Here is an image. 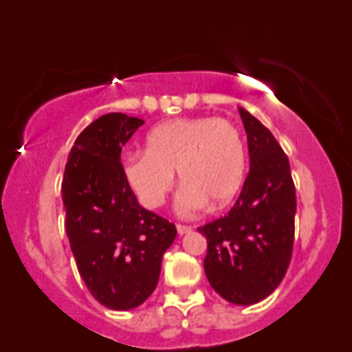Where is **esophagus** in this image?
Returning a JSON list of instances; mask_svg holds the SVG:
<instances>
[{
	"label": "esophagus",
	"instance_id": "1",
	"mask_svg": "<svg viewBox=\"0 0 352 352\" xmlns=\"http://www.w3.org/2000/svg\"><path fill=\"white\" fill-rule=\"evenodd\" d=\"M192 232V227H188V225H177V233L179 235H187V233Z\"/></svg>",
	"mask_w": 352,
	"mask_h": 352
}]
</instances>
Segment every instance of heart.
I'll use <instances>...</instances> for the list:
<instances>
[{
    "instance_id": "obj_1",
    "label": "heart",
    "mask_w": 352,
    "mask_h": 352,
    "mask_svg": "<svg viewBox=\"0 0 352 352\" xmlns=\"http://www.w3.org/2000/svg\"><path fill=\"white\" fill-rule=\"evenodd\" d=\"M246 153L240 131L227 119L185 117L153 127L145 137V153L122 162L127 187L145 208H159L175 184L184 185L175 208L192 217L212 204L223 208L235 199L245 179Z\"/></svg>"
}]
</instances>
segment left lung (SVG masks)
I'll return each instance as SVG.
<instances>
[{
    "instance_id": "1",
    "label": "left lung",
    "mask_w": 352,
    "mask_h": 352,
    "mask_svg": "<svg viewBox=\"0 0 352 352\" xmlns=\"http://www.w3.org/2000/svg\"><path fill=\"white\" fill-rule=\"evenodd\" d=\"M248 140L250 172L228 215L199 228L207 238L204 268L223 300L250 306L278 288L294 240L296 192L289 162L272 132L238 107Z\"/></svg>"
}]
</instances>
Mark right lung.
<instances>
[{
  "mask_svg": "<svg viewBox=\"0 0 352 352\" xmlns=\"http://www.w3.org/2000/svg\"><path fill=\"white\" fill-rule=\"evenodd\" d=\"M144 124L120 112L80 132L63 179L66 233L89 293L109 309H134L155 289L175 225L140 207L125 184L120 152Z\"/></svg>",
  "mask_w": 352,
  "mask_h": 352,
  "instance_id": "obj_1",
  "label": "right lung"
}]
</instances>
